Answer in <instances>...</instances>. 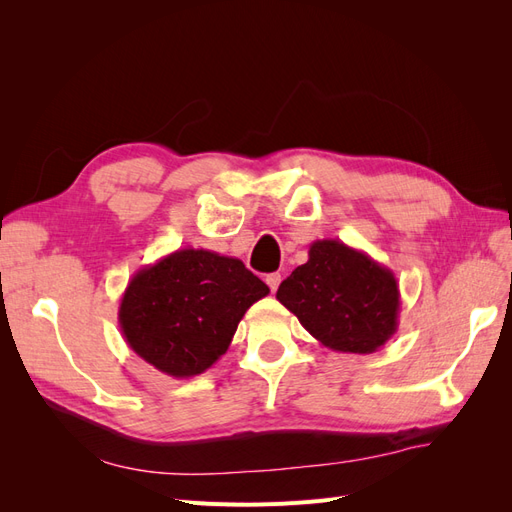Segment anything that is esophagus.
Segmentation results:
<instances>
[{
  "instance_id": "esophagus-1",
  "label": "esophagus",
  "mask_w": 512,
  "mask_h": 512,
  "mask_svg": "<svg viewBox=\"0 0 512 512\" xmlns=\"http://www.w3.org/2000/svg\"><path fill=\"white\" fill-rule=\"evenodd\" d=\"M280 282H282V275H280V273H271V275H267V284H269L271 292H275L277 288H280Z\"/></svg>"
}]
</instances>
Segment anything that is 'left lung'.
I'll use <instances>...</instances> for the list:
<instances>
[{"mask_svg": "<svg viewBox=\"0 0 512 512\" xmlns=\"http://www.w3.org/2000/svg\"><path fill=\"white\" fill-rule=\"evenodd\" d=\"M275 297L335 352L371 354L399 327L395 273L337 239L309 245L307 262L286 277Z\"/></svg>", "mask_w": 512, "mask_h": 512, "instance_id": "left-lung-1", "label": "left lung"}]
</instances>
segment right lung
Instances as JSON below:
<instances>
[{
    "instance_id": "1",
    "label": "right lung",
    "mask_w": 512,
    "mask_h": 512,
    "mask_svg": "<svg viewBox=\"0 0 512 512\" xmlns=\"http://www.w3.org/2000/svg\"><path fill=\"white\" fill-rule=\"evenodd\" d=\"M269 286L239 258L185 247L136 271L119 305L128 346L170 378L207 371Z\"/></svg>"
}]
</instances>
